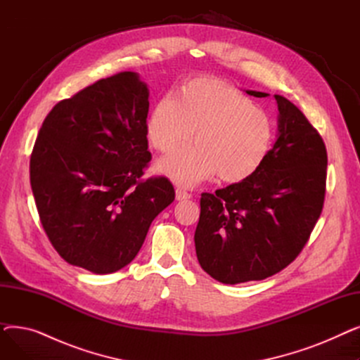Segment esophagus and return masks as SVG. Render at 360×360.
<instances>
[{"label": "esophagus", "mask_w": 360, "mask_h": 360, "mask_svg": "<svg viewBox=\"0 0 360 360\" xmlns=\"http://www.w3.org/2000/svg\"><path fill=\"white\" fill-rule=\"evenodd\" d=\"M175 194H176V200H178V201H182V200H190V198H191V194L188 193V191H185L184 188H176Z\"/></svg>", "instance_id": "esophagus-1"}]
</instances>
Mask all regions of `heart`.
<instances>
[{"mask_svg": "<svg viewBox=\"0 0 360 360\" xmlns=\"http://www.w3.org/2000/svg\"><path fill=\"white\" fill-rule=\"evenodd\" d=\"M156 170L182 185H194L217 174L223 182L251 178L267 159L274 139L269 113L257 108L235 87L217 79L200 77L185 83L179 96H163L146 124L148 143L167 153Z\"/></svg>", "mask_w": 360, "mask_h": 360, "instance_id": "b5f03b06", "label": "heart"}]
</instances>
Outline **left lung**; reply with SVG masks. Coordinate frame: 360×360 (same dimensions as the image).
<instances>
[{"label":"left lung","instance_id":"8db88e82","mask_svg":"<svg viewBox=\"0 0 360 360\" xmlns=\"http://www.w3.org/2000/svg\"><path fill=\"white\" fill-rule=\"evenodd\" d=\"M274 98L278 136L258 172L214 194H201L197 258L207 274L224 285L264 280L286 269L323 212L326 144L297 106L280 94Z\"/></svg>","mask_w":360,"mask_h":360}]
</instances>
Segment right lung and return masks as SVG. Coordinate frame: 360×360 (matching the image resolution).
<instances>
[{
  "label": "right lung",
  "instance_id": "1",
  "mask_svg": "<svg viewBox=\"0 0 360 360\" xmlns=\"http://www.w3.org/2000/svg\"><path fill=\"white\" fill-rule=\"evenodd\" d=\"M148 89L124 71L56 103L30 156L44 231L71 266L115 273L139 254L155 217L175 200L165 176H141L151 155Z\"/></svg>",
  "mask_w": 360,
  "mask_h": 360
}]
</instances>
